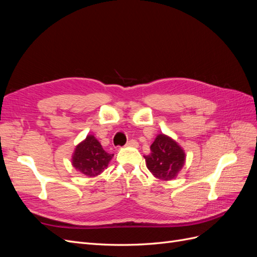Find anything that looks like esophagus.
Wrapping results in <instances>:
<instances>
[{
    "label": "esophagus",
    "instance_id": "34e87169",
    "mask_svg": "<svg viewBox=\"0 0 257 257\" xmlns=\"http://www.w3.org/2000/svg\"><path fill=\"white\" fill-rule=\"evenodd\" d=\"M138 146V143L136 141H134V139H132V141L127 142L126 144V147H137Z\"/></svg>",
    "mask_w": 257,
    "mask_h": 257
}]
</instances>
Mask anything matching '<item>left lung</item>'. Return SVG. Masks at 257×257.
Wrapping results in <instances>:
<instances>
[{
	"label": "left lung",
	"mask_w": 257,
	"mask_h": 257,
	"mask_svg": "<svg viewBox=\"0 0 257 257\" xmlns=\"http://www.w3.org/2000/svg\"><path fill=\"white\" fill-rule=\"evenodd\" d=\"M150 149L151 153L145 157L150 173L162 181L176 179L185 163L183 148L175 139L162 133L155 137Z\"/></svg>",
	"instance_id": "1"
}]
</instances>
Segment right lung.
<instances>
[{
	"label": "right lung",
	"instance_id": "right-lung-1",
	"mask_svg": "<svg viewBox=\"0 0 257 257\" xmlns=\"http://www.w3.org/2000/svg\"><path fill=\"white\" fill-rule=\"evenodd\" d=\"M113 154L107 153L94 135H87L76 146L72 155V165L77 172L94 178L108 167Z\"/></svg>",
	"mask_w": 257,
	"mask_h": 257
}]
</instances>
